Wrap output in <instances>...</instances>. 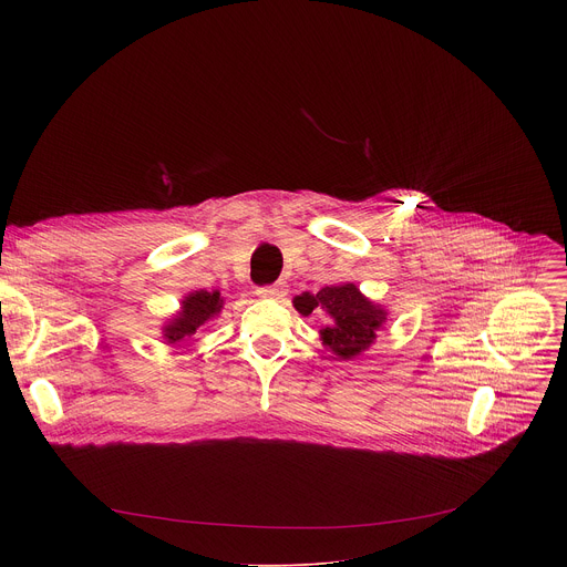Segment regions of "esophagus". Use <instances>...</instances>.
Masks as SVG:
<instances>
[{"label":"esophagus","mask_w":567,"mask_h":567,"mask_svg":"<svg viewBox=\"0 0 567 567\" xmlns=\"http://www.w3.org/2000/svg\"><path fill=\"white\" fill-rule=\"evenodd\" d=\"M256 293L260 296V298H282L285 293H287V287L282 285V282H278V285H267V287H258L256 289Z\"/></svg>","instance_id":"esophagus-1"}]
</instances>
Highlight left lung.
Wrapping results in <instances>:
<instances>
[{
  "instance_id": "obj_1",
  "label": "left lung",
  "mask_w": 567,
  "mask_h": 567,
  "mask_svg": "<svg viewBox=\"0 0 567 567\" xmlns=\"http://www.w3.org/2000/svg\"><path fill=\"white\" fill-rule=\"evenodd\" d=\"M293 307L302 316H328V326L320 330V341L339 359H354L365 352L388 320V311L365 298L352 282L322 287L316 293L305 291L293 298Z\"/></svg>"
}]
</instances>
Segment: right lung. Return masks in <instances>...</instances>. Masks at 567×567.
I'll use <instances>...</instances> for the list:
<instances>
[{"mask_svg": "<svg viewBox=\"0 0 567 567\" xmlns=\"http://www.w3.org/2000/svg\"><path fill=\"white\" fill-rule=\"evenodd\" d=\"M221 296L219 291H193L182 300V309L166 322L164 326V339L168 343H179L184 339H190L197 328H202L204 322L213 320L221 311Z\"/></svg>", "mask_w": 567, "mask_h": 567, "instance_id": "obj_1", "label": "right lung"}]
</instances>
